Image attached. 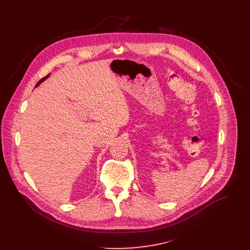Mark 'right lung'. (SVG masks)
Segmentation results:
<instances>
[{
    "instance_id": "obj_1",
    "label": "right lung",
    "mask_w": 250,
    "mask_h": 250,
    "mask_svg": "<svg viewBox=\"0 0 250 250\" xmlns=\"http://www.w3.org/2000/svg\"><path fill=\"white\" fill-rule=\"evenodd\" d=\"M49 76H50V74H48V75H47V76H46V77H44V78H42V79H41V80H40V81H39V82H38V83H36V87H37V86H38V85H39V84H40V83H42V82H44V81H45V80H46V79H47V78H48V77H49Z\"/></svg>"
}]
</instances>
